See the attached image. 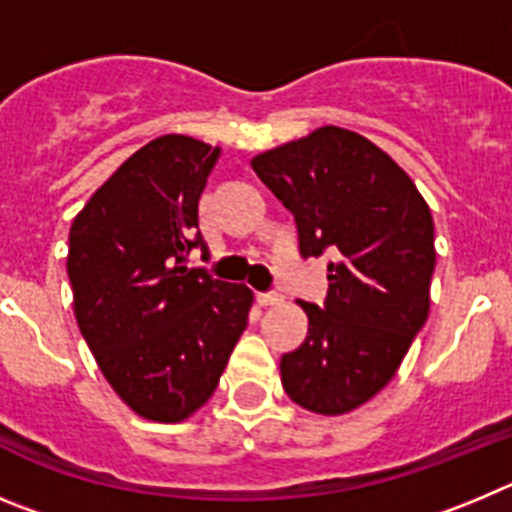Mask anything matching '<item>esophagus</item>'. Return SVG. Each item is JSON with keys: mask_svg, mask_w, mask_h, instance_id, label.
Wrapping results in <instances>:
<instances>
[{"mask_svg": "<svg viewBox=\"0 0 512 512\" xmlns=\"http://www.w3.org/2000/svg\"><path fill=\"white\" fill-rule=\"evenodd\" d=\"M280 301H283L280 293H257V303H260V306H275V303Z\"/></svg>", "mask_w": 512, "mask_h": 512, "instance_id": "esophagus-1", "label": "esophagus"}]
</instances>
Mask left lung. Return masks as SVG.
Returning a JSON list of instances; mask_svg holds the SVG:
<instances>
[{
    "label": "left lung",
    "mask_w": 512,
    "mask_h": 512,
    "mask_svg": "<svg viewBox=\"0 0 512 512\" xmlns=\"http://www.w3.org/2000/svg\"><path fill=\"white\" fill-rule=\"evenodd\" d=\"M252 168L296 219L301 255L334 257L324 306L301 301L306 342L280 359L285 393L321 416L354 411L393 380L426 324L431 209L388 153L331 124Z\"/></svg>",
    "instance_id": "1"
}]
</instances>
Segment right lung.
I'll return each instance as SVG.
<instances>
[{"label":"right lung","instance_id":"right-lung-1","mask_svg":"<svg viewBox=\"0 0 512 512\" xmlns=\"http://www.w3.org/2000/svg\"><path fill=\"white\" fill-rule=\"evenodd\" d=\"M219 147L163 135L124 160L73 219L68 280L78 329L119 398L176 423L219 385L252 290L188 267L209 257L199 199Z\"/></svg>","mask_w":512,"mask_h":512}]
</instances>
